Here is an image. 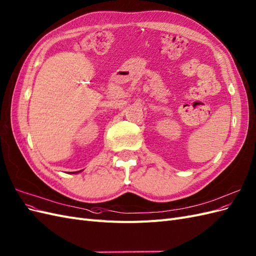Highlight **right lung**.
I'll list each match as a JSON object with an SVG mask.
<instances>
[{"mask_svg": "<svg viewBox=\"0 0 256 256\" xmlns=\"http://www.w3.org/2000/svg\"><path fill=\"white\" fill-rule=\"evenodd\" d=\"M74 173H78V172H74Z\"/></svg>", "mask_w": 256, "mask_h": 256, "instance_id": "1", "label": "right lung"}]
</instances>
